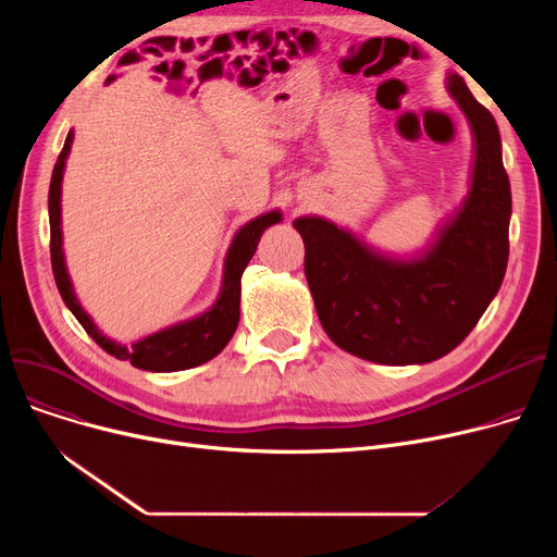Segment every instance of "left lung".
Segmentation results:
<instances>
[{
	"label": "left lung",
	"mask_w": 557,
	"mask_h": 557,
	"mask_svg": "<svg viewBox=\"0 0 557 557\" xmlns=\"http://www.w3.org/2000/svg\"><path fill=\"white\" fill-rule=\"evenodd\" d=\"M449 92L476 139L472 189L441 239L416 261H393L334 223L302 216L305 275L327 336L345 352L386 366L429 363L465 341L508 267L510 181L494 116L460 76Z\"/></svg>",
	"instance_id": "left-lung-1"
}]
</instances>
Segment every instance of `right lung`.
Instances as JSON below:
<instances>
[{
  "label": "right lung",
  "instance_id": "add662e5",
  "mask_svg": "<svg viewBox=\"0 0 557 557\" xmlns=\"http://www.w3.org/2000/svg\"><path fill=\"white\" fill-rule=\"evenodd\" d=\"M74 133H67L65 146L61 156H58L51 173V185H49V230H51V269L58 290H61V298L70 307V311L76 315L83 330L92 336V341L103 347L108 355L120 361H128L131 366L139 370H151V372H175V370H187L194 366H200L205 361L214 359L221 349L230 343L234 330L239 325V298H242V275L252 259L261 232L280 223V212L261 214L248 225H244L237 237H234L227 259H225V275H223V288L216 305L205 311L198 318L187 320V323L173 325L169 330H162L158 334L146 336L131 347L114 343L106 338L87 315L76 296L72 290L70 275L65 271V259H63V237H61V183H63V169L70 153Z\"/></svg>",
  "mask_w": 557,
  "mask_h": 557
}]
</instances>
